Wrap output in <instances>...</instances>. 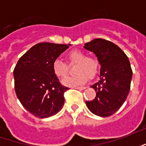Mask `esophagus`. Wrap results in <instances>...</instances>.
<instances>
[{"mask_svg":"<svg viewBox=\"0 0 146 146\" xmlns=\"http://www.w3.org/2000/svg\"><path fill=\"white\" fill-rule=\"evenodd\" d=\"M73 88L77 89V90H84L87 88V87H74Z\"/></svg>","mask_w":146,"mask_h":146,"instance_id":"esophagus-1","label":"esophagus"}]
</instances>
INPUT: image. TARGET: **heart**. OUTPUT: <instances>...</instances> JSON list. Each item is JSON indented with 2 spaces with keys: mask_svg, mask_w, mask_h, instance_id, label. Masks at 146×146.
<instances>
[{
  "mask_svg": "<svg viewBox=\"0 0 146 146\" xmlns=\"http://www.w3.org/2000/svg\"><path fill=\"white\" fill-rule=\"evenodd\" d=\"M67 58L70 64L76 63L75 66V76L67 77L62 81L65 86L76 87L81 85L89 78L95 77L99 69L98 60L92 56H86V54L80 50H73L67 54ZM52 71L59 79H63L67 76L68 66L64 62L56 58L52 62Z\"/></svg>",
  "mask_w": 146,
  "mask_h": 146,
  "instance_id": "obj_1",
  "label": "heart"
}]
</instances>
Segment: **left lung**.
Instances as JSON below:
<instances>
[{
  "instance_id": "1",
  "label": "left lung",
  "mask_w": 146,
  "mask_h": 146,
  "mask_svg": "<svg viewBox=\"0 0 146 146\" xmlns=\"http://www.w3.org/2000/svg\"><path fill=\"white\" fill-rule=\"evenodd\" d=\"M84 47L95 53L101 65L100 80L92 86L96 97L86 105L97 116H110L122 106L130 92L132 70L128 58L117 45L105 39H95Z\"/></svg>"
}]
</instances>
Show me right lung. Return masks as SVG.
<instances>
[{
    "instance_id": "right-lung-1",
    "label": "right lung",
    "mask_w": 146,
    "mask_h": 146,
    "mask_svg": "<svg viewBox=\"0 0 146 146\" xmlns=\"http://www.w3.org/2000/svg\"><path fill=\"white\" fill-rule=\"evenodd\" d=\"M70 44L39 43L19 59L15 67V91L21 104L38 118L58 113L63 106L64 93L69 88L62 85L52 71V62Z\"/></svg>"
}]
</instances>
